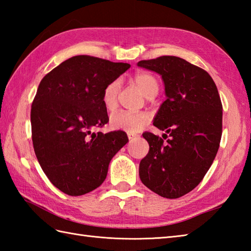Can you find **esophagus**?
I'll use <instances>...</instances> for the list:
<instances>
[{
	"mask_svg": "<svg viewBox=\"0 0 251 251\" xmlns=\"http://www.w3.org/2000/svg\"><path fill=\"white\" fill-rule=\"evenodd\" d=\"M127 136H128V139L129 140H132V139H134V138L138 137V135L134 134V132H127Z\"/></svg>",
	"mask_w": 251,
	"mask_h": 251,
	"instance_id": "34e87169",
	"label": "esophagus"
}]
</instances>
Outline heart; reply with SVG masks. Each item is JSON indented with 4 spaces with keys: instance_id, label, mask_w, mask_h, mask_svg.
Masks as SVG:
<instances>
[{
    "instance_id": "obj_1",
    "label": "heart",
    "mask_w": 251,
    "mask_h": 251,
    "mask_svg": "<svg viewBox=\"0 0 251 251\" xmlns=\"http://www.w3.org/2000/svg\"><path fill=\"white\" fill-rule=\"evenodd\" d=\"M134 82L141 93L148 98H152L158 92V83L155 76L148 72H137L132 76ZM120 93V82L112 81L104 87L102 92V103L104 108L112 112L117 106V96ZM150 117L143 112H127L121 111L114 113L110 117V126L112 129L116 130H126L128 132H136L143 128L148 123Z\"/></svg>"
}]
</instances>
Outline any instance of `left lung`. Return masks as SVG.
<instances>
[{
	"label": "left lung",
	"instance_id": "1",
	"mask_svg": "<svg viewBox=\"0 0 251 251\" xmlns=\"http://www.w3.org/2000/svg\"><path fill=\"white\" fill-rule=\"evenodd\" d=\"M138 67L158 73L166 100L153 125L165 130V142L143 132L150 150L139 165L147 188L166 199H178L196 188L217 155L222 135V103L214 79L182 58L162 56Z\"/></svg>",
	"mask_w": 251,
	"mask_h": 251
}]
</instances>
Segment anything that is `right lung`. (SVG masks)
<instances>
[{
    "instance_id": "add662e5",
    "label": "right lung",
    "mask_w": 251,
    "mask_h": 251,
    "mask_svg": "<svg viewBox=\"0 0 251 251\" xmlns=\"http://www.w3.org/2000/svg\"><path fill=\"white\" fill-rule=\"evenodd\" d=\"M130 68L87 55L61 62L42 79L31 106L32 142L50 182L79 196L97 189L112 157L128 142L124 131L94 128L109 122L102 92Z\"/></svg>"
}]
</instances>
